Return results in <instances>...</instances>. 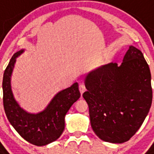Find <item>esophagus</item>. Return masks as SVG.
<instances>
[{
	"label": "esophagus",
	"mask_w": 154,
	"mask_h": 154,
	"mask_svg": "<svg viewBox=\"0 0 154 154\" xmlns=\"http://www.w3.org/2000/svg\"><path fill=\"white\" fill-rule=\"evenodd\" d=\"M79 89H80V92H81V94H83L85 91V85L83 83L82 84H80L79 85Z\"/></svg>",
	"instance_id": "1"
}]
</instances>
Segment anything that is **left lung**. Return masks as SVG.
Wrapping results in <instances>:
<instances>
[{
    "label": "left lung",
    "mask_w": 154,
    "mask_h": 154,
    "mask_svg": "<svg viewBox=\"0 0 154 154\" xmlns=\"http://www.w3.org/2000/svg\"><path fill=\"white\" fill-rule=\"evenodd\" d=\"M83 97L92 129L102 141L123 143L141 127L152 104L149 65L138 49L129 46L122 65L109 63L89 72Z\"/></svg>",
    "instance_id": "obj_1"
}]
</instances>
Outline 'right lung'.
Instances as JSON below:
<instances>
[{
    "mask_svg": "<svg viewBox=\"0 0 154 154\" xmlns=\"http://www.w3.org/2000/svg\"><path fill=\"white\" fill-rule=\"evenodd\" d=\"M25 49L14 53L3 76V104L6 117L16 131L28 142L42 146L57 140L65 129V117L72 104L81 97L78 83L58 92L42 112H26L16 101L11 86V77L16 58Z\"/></svg>",
    "mask_w": 154,
    "mask_h": 154,
    "instance_id": "add662e5",
    "label": "right lung"
}]
</instances>
